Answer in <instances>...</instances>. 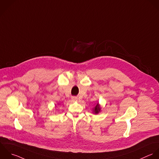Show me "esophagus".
<instances>
[{
    "label": "esophagus",
    "instance_id": "1",
    "mask_svg": "<svg viewBox=\"0 0 159 159\" xmlns=\"http://www.w3.org/2000/svg\"><path fill=\"white\" fill-rule=\"evenodd\" d=\"M72 100L73 101H76V100H77V98L75 97H72Z\"/></svg>",
    "mask_w": 159,
    "mask_h": 159
}]
</instances>
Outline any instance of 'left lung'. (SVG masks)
I'll list each match as a JSON object with an SVG mask.
<instances>
[{
  "label": "left lung",
  "mask_w": 159,
  "mask_h": 159,
  "mask_svg": "<svg viewBox=\"0 0 159 159\" xmlns=\"http://www.w3.org/2000/svg\"><path fill=\"white\" fill-rule=\"evenodd\" d=\"M100 111V106H99L98 103H97V105L95 106V108H94L93 111H94V113H95L97 114V113H99V111Z\"/></svg>",
  "instance_id": "left-lung-1"
}]
</instances>
